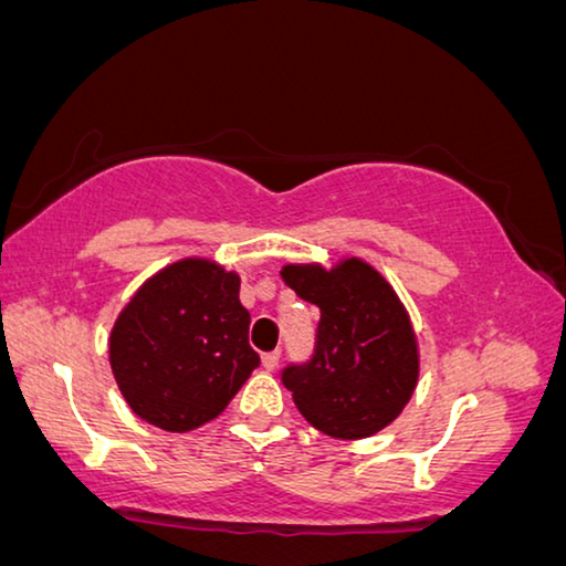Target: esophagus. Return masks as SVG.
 Listing matches in <instances>:
<instances>
[{"label": "esophagus", "instance_id": "esophagus-1", "mask_svg": "<svg viewBox=\"0 0 566 566\" xmlns=\"http://www.w3.org/2000/svg\"><path fill=\"white\" fill-rule=\"evenodd\" d=\"M280 356H282V353H280V350L264 353V356H261V366H264L266 370H274L276 366H280Z\"/></svg>", "mask_w": 566, "mask_h": 566}]
</instances>
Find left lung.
Returning <instances> with one entry per match:
<instances>
[{
    "instance_id": "8db88e82",
    "label": "left lung",
    "mask_w": 566,
    "mask_h": 566,
    "mask_svg": "<svg viewBox=\"0 0 566 566\" xmlns=\"http://www.w3.org/2000/svg\"><path fill=\"white\" fill-rule=\"evenodd\" d=\"M286 286L319 307L315 353L282 370L300 415L335 440H364L401 415L417 386L419 353L391 284L360 259L331 272L286 264Z\"/></svg>"
}]
</instances>
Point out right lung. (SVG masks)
I'll return each instance as SVG.
<instances>
[{"label": "right lung", "instance_id": "obj_1", "mask_svg": "<svg viewBox=\"0 0 566 566\" xmlns=\"http://www.w3.org/2000/svg\"><path fill=\"white\" fill-rule=\"evenodd\" d=\"M239 274L182 259L139 286L116 319L108 358L134 415L165 432L216 419L259 366Z\"/></svg>", "mask_w": 566, "mask_h": 566}]
</instances>
